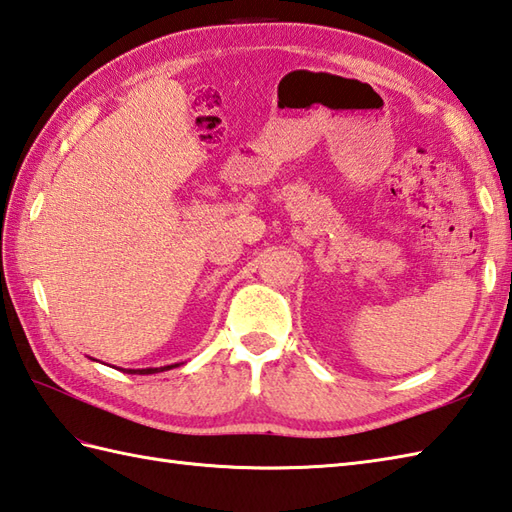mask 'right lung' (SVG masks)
<instances>
[{"instance_id": "1", "label": "right lung", "mask_w": 512, "mask_h": 512, "mask_svg": "<svg viewBox=\"0 0 512 512\" xmlns=\"http://www.w3.org/2000/svg\"><path fill=\"white\" fill-rule=\"evenodd\" d=\"M174 366H181V364H168V366H161V368H124V373L130 375H152V373H161V371H170Z\"/></svg>"}]
</instances>
